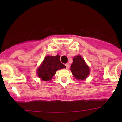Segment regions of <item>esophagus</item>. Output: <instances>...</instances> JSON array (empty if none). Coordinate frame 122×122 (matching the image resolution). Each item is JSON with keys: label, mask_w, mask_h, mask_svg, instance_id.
Wrapping results in <instances>:
<instances>
[{"label": "esophagus", "mask_w": 122, "mask_h": 122, "mask_svg": "<svg viewBox=\"0 0 122 122\" xmlns=\"http://www.w3.org/2000/svg\"><path fill=\"white\" fill-rule=\"evenodd\" d=\"M66 68L67 69H68L69 68H70V64H69L68 63L66 64Z\"/></svg>", "instance_id": "obj_1"}]
</instances>
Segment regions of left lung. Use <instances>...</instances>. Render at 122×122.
<instances>
[{"label": "left lung", "mask_w": 122, "mask_h": 122, "mask_svg": "<svg viewBox=\"0 0 122 122\" xmlns=\"http://www.w3.org/2000/svg\"><path fill=\"white\" fill-rule=\"evenodd\" d=\"M70 70L74 77L77 80L85 79L90 73L89 67L86 65L84 59L80 55H77L74 58Z\"/></svg>", "instance_id": "obj_1"}]
</instances>
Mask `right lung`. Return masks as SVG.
Wrapping results in <instances>:
<instances>
[{"mask_svg": "<svg viewBox=\"0 0 122 122\" xmlns=\"http://www.w3.org/2000/svg\"><path fill=\"white\" fill-rule=\"evenodd\" d=\"M66 68V66L60 61L59 55L56 56H46L40 67L38 68L37 74L39 78L46 81L52 79L57 70Z\"/></svg>", "mask_w": 122, "mask_h": 122, "instance_id": "add662e5", "label": "right lung"}]
</instances>
